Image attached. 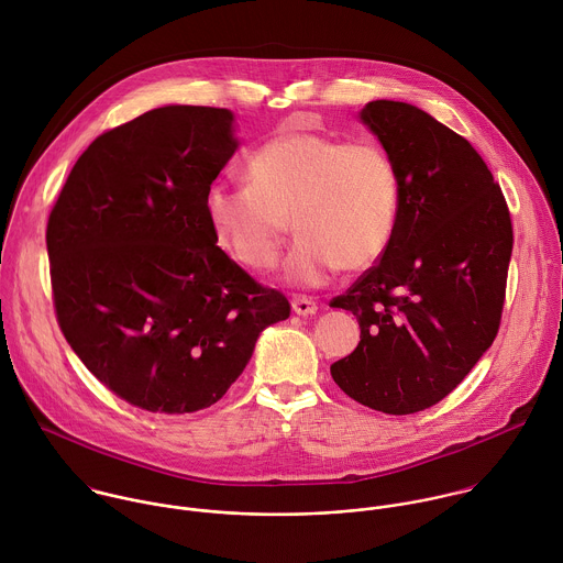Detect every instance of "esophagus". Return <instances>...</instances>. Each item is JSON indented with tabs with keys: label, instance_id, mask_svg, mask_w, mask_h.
I'll list each match as a JSON object with an SVG mask.
<instances>
[{
	"label": "esophagus",
	"instance_id": "esophagus-1",
	"mask_svg": "<svg viewBox=\"0 0 563 563\" xmlns=\"http://www.w3.org/2000/svg\"><path fill=\"white\" fill-rule=\"evenodd\" d=\"M291 307H294V311H296L298 316H311V313L318 311L316 300H313V298H307V296H296V298L291 300Z\"/></svg>",
	"mask_w": 563,
	"mask_h": 563
}]
</instances>
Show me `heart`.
<instances>
[{"instance_id": "heart-1", "label": "heart", "mask_w": 563, "mask_h": 563, "mask_svg": "<svg viewBox=\"0 0 563 563\" xmlns=\"http://www.w3.org/2000/svg\"><path fill=\"white\" fill-rule=\"evenodd\" d=\"M250 184L217 181L206 214L219 241L254 272L274 267L294 228L287 276L320 285L340 267L364 269L390 245L401 210V175L368 140L344 142L280 129L247 157Z\"/></svg>"}]
</instances>
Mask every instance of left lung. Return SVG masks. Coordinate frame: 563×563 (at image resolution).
<instances>
[{"instance_id":"obj_1","label":"left lung","mask_w":563,"mask_h":563,"mask_svg":"<svg viewBox=\"0 0 563 563\" xmlns=\"http://www.w3.org/2000/svg\"><path fill=\"white\" fill-rule=\"evenodd\" d=\"M362 120L401 175L390 245L329 305L351 311L357 349L331 366L357 404L415 415L445 399L494 344L514 225L481 153L423 109L373 100Z\"/></svg>"}]
</instances>
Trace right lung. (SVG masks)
I'll list each match as a JSON object with an SVG mask.
<instances>
[{
    "mask_svg": "<svg viewBox=\"0 0 563 563\" xmlns=\"http://www.w3.org/2000/svg\"><path fill=\"white\" fill-rule=\"evenodd\" d=\"M234 148L228 109L146 111L85 148L49 212L56 322L87 371L140 410L210 408L261 331L291 313L208 221L206 192Z\"/></svg>",
    "mask_w": 563,
    "mask_h": 563,
    "instance_id": "add662e5",
    "label": "right lung"
}]
</instances>
